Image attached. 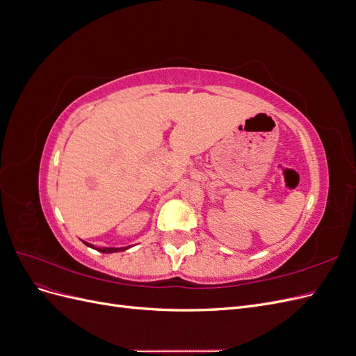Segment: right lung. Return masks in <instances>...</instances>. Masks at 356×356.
I'll list each match as a JSON object with an SVG mask.
<instances>
[{
	"mask_svg": "<svg viewBox=\"0 0 356 356\" xmlns=\"http://www.w3.org/2000/svg\"><path fill=\"white\" fill-rule=\"evenodd\" d=\"M86 245H89V243H86ZM98 251L106 252V254H108V252H120V251H124V248H99Z\"/></svg>",
	"mask_w": 356,
	"mask_h": 356,
	"instance_id": "obj_1",
	"label": "right lung"
}]
</instances>
